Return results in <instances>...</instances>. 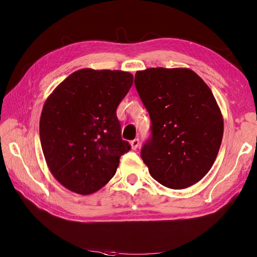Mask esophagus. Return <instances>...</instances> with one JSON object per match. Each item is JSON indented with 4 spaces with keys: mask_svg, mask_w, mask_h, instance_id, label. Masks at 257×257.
Listing matches in <instances>:
<instances>
[{
    "mask_svg": "<svg viewBox=\"0 0 257 257\" xmlns=\"http://www.w3.org/2000/svg\"><path fill=\"white\" fill-rule=\"evenodd\" d=\"M131 146H132V149L136 150L137 148H138V146H139V139H138V138H135L134 141H132V142H131Z\"/></svg>",
    "mask_w": 257,
    "mask_h": 257,
    "instance_id": "obj_1",
    "label": "esophagus"
}]
</instances>
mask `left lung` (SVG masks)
I'll return each instance as SVG.
<instances>
[{
    "label": "left lung",
    "mask_w": 257,
    "mask_h": 257,
    "mask_svg": "<svg viewBox=\"0 0 257 257\" xmlns=\"http://www.w3.org/2000/svg\"><path fill=\"white\" fill-rule=\"evenodd\" d=\"M135 87L151 119L141 157L159 183L181 190L212 167L223 138V118L211 90L189 68H147Z\"/></svg>",
    "instance_id": "8db88e82"
}]
</instances>
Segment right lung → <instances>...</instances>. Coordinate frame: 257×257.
Here are the masks:
<instances>
[{
  "mask_svg": "<svg viewBox=\"0 0 257 257\" xmlns=\"http://www.w3.org/2000/svg\"><path fill=\"white\" fill-rule=\"evenodd\" d=\"M133 84L121 71L83 68L45 102L40 137L51 174L66 189L94 193L110 180L131 145L121 137L116 107Z\"/></svg>",
  "mask_w": 257,
  "mask_h": 257,
  "instance_id": "obj_1",
  "label": "right lung"
}]
</instances>
